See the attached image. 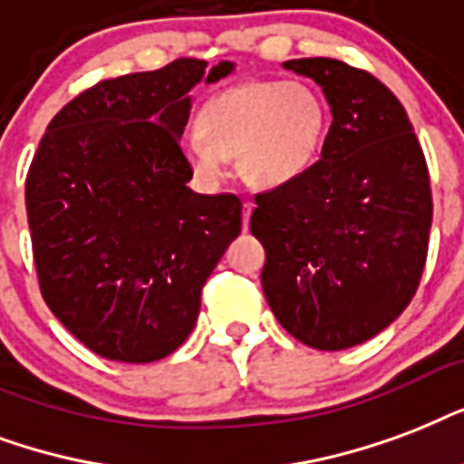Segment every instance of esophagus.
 I'll return each mask as SVG.
<instances>
[{"mask_svg":"<svg viewBox=\"0 0 464 464\" xmlns=\"http://www.w3.org/2000/svg\"><path fill=\"white\" fill-rule=\"evenodd\" d=\"M251 208H254V203H244V210H242V222H244V229L249 227V218H251Z\"/></svg>","mask_w":464,"mask_h":464,"instance_id":"esophagus-1","label":"esophagus"}]
</instances>
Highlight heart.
<instances>
[{"mask_svg": "<svg viewBox=\"0 0 464 464\" xmlns=\"http://www.w3.org/2000/svg\"><path fill=\"white\" fill-rule=\"evenodd\" d=\"M322 96L303 82H246L215 94L200 113V132L181 152L198 179L220 181L227 157L258 188H278L303 176L324 140Z\"/></svg>", "mask_w": 464, "mask_h": 464, "instance_id": "obj_1", "label": "heart"}]
</instances>
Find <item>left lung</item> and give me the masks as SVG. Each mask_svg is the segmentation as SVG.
I'll return each mask as SVG.
<instances>
[{
	"label": "left lung",
	"instance_id": "left-lung-1",
	"mask_svg": "<svg viewBox=\"0 0 464 464\" xmlns=\"http://www.w3.org/2000/svg\"><path fill=\"white\" fill-rule=\"evenodd\" d=\"M332 125L322 160L256 193L249 229L266 249L264 295L304 346L341 351L400 317L421 281L433 218L426 157L397 96L370 72L303 57Z\"/></svg>",
	"mask_w": 464,
	"mask_h": 464
}]
</instances>
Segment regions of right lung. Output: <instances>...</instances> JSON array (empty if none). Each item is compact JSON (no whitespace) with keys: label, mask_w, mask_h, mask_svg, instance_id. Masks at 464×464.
I'll return each instance as SVG.
<instances>
[{"label":"right lung","mask_w":464,"mask_h":464,"mask_svg":"<svg viewBox=\"0 0 464 464\" xmlns=\"http://www.w3.org/2000/svg\"><path fill=\"white\" fill-rule=\"evenodd\" d=\"M179 57L103 79L53 121L26 176L41 293L89 351L121 362L174 353L193 332L200 290L242 232L235 193L191 191L181 152L200 79L232 63Z\"/></svg>","instance_id":"right-lung-1"}]
</instances>
